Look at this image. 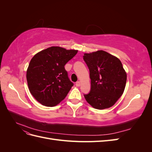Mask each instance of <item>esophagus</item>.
Listing matches in <instances>:
<instances>
[{"instance_id": "1", "label": "esophagus", "mask_w": 152, "mask_h": 152, "mask_svg": "<svg viewBox=\"0 0 152 152\" xmlns=\"http://www.w3.org/2000/svg\"><path fill=\"white\" fill-rule=\"evenodd\" d=\"M75 86H76L77 87H80V82L79 81L77 82L76 84H75Z\"/></svg>"}]
</instances>
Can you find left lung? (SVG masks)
Segmentation results:
<instances>
[{
  "label": "left lung",
  "mask_w": 152,
  "mask_h": 152,
  "mask_svg": "<svg viewBox=\"0 0 152 152\" xmlns=\"http://www.w3.org/2000/svg\"><path fill=\"white\" fill-rule=\"evenodd\" d=\"M84 54L91 79V91L84 95L86 100L98 110L112 107L122 95L127 81L121 60L103 50Z\"/></svg>",
  "instance_id": "8db88e82"
}]
</instances>
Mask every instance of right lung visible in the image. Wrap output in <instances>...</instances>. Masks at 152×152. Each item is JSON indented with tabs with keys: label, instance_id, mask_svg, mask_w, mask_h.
Here are the masks:
<instances>
[{
	"label": "right lung",
	"instance_id": "add662e5",
	"mask_svg": "<svg viewBox=\"0 0 152 152\" xmlns=\"http://www.w3.org/2000/svg\"><path fill=\"white\" fill-rule=\"evenodd\" d=\"M77 52L52 46L31 58L26 70L27 84L30 93L40 104L52 107L65 99L73 85L65 65Z\"/></svg>",
	"mask_w": 152,
	"mask_h": 152
}]
</instances>
